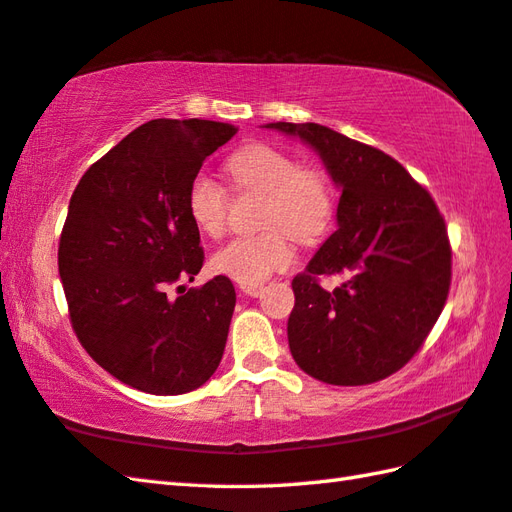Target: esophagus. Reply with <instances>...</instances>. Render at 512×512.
Masks as SVG:
<instances>
[{
  "label": "esophagus",
  "instance_id": "esophagus-1",
  "mask_svg": "<svg viewBox=\"0 0 512 512\" xmlns=\"http://www.w3.org/2000/svg\"><path fill=\"white\" fill-rule=\"evenodd\" d=\"M239 290H242L248 297H259L264 290V284H239Z\"/></svg>",
  "mask_w": 512,
  "mask_h": 512
}]
</instances>
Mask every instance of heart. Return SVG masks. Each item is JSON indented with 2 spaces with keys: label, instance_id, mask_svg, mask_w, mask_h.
<instances>
[{
  "label": "heart",
  "instance_id": "obj_1",
  "mask_svg": "<svg viewBox=\"0 0 512 512\" xmlns=\"http://www.w3.org/2000/svg\"><path fill=\"white\" fill-rule=\"evenodd\" d=\"M226 171L237 189L264 193L262 224L270 228L233 237L215 250L211 264L215 273L239 284H262L295 259L287 230L301 242H314L328 231L334 215V191L323 171L299 167L286 151L264 143L237 149L226 160ZM226 209L228 198L222 184L206 173L193 176L187 189L191 222L202 233L217 237L224 231Z\"/></svg>",
  "mask_w": 512,
  "mask_h": 512
}]
</instances>
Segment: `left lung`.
<instances>
[{
  "label": "left lung",
  "mask_w": 512,
  "mask_h": 512,
  "mask_svg": "<svg viewBox=\"0 0 512 512\" xmlns=\"http://www.w3.org/2000/svg\"><path fill=\"white\" fill-rule=\"evenodd\" d=\"M299 138L341 191L336 231L292 279L288 345L308 376L369 385L398 372L438 321L451 284L447 228L431 195L380 149L317 123H268ZM319 274H339L334 291Z\"/></svg>",
  "instance_id": "1"
}]
</instances>
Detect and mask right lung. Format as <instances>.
<instances>
[{"label": "right lung", "mask_w": 512, "mask_h": 512, "mask_svg": "<svg viewBox=\"0 0 512 512\" xmlns=\"http://www.w3.org/2000/svg\"><path fill=\"white\" fill-rule=\"evenodd\" d=\"M233 134V125L198 118L149 121L94 162L72 193L59 242L72 328L105 372L147 394H187L222 361L231 279L217 275L176 299L167 284L200 273L187 189Z\"/></svg>", "instance_id": "obj_1"}]
</instances>
